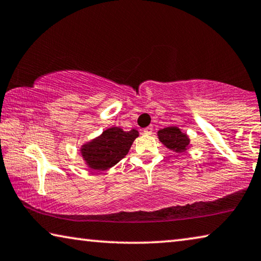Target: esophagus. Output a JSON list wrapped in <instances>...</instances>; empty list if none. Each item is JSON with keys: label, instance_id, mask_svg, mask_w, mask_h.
<instances>
[{"label": "esophagus", "instance_id": "esophagus-1", "mask_svg": "<svg viewBox=\"0 0 261 261\" xmlns=\"http://www.w3.org/2000/svg\"><path fill=\"white\" fill-rule=\"evenodd\" d=\"M152 126H148V127H146V129H144V134L145 135H151L152 134Z\"/></svg>", "mask_w": 261, "mask_h": 261}]
</instances>
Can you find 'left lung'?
<instances>
[{
  "instance_id": "obj_1",
  "label": "left lung",
  "mask_w": 261,
  "mask_h": 261,
  "mask_svg": "<svg viewBox=\"0 0 261 261\" xmlns=\"http://www.w3.org/2000/svg\"><path fill=\"white\" fill-rule=\"evenodd\" d=\"M156 135H158L161 144H164L168 150L175 153H184L192 146L189 136L175 125L160 129L156 132Z\"/></svg>"
}]
</instances>
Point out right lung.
Returning <instances> with one entry per match:
<instances>
[{
  "label": "right lung",
  "instance_id": "obj_1",
  "mask_svg": "<svg viewBox=\"0 0 261 261\" xmlns=\"http://www.w3.org/2000/svg\"><path fill=\"white\" fill-rule=\"evenodd\" d=\"M139 136L138 130L124 131L119 126H110L80 147V155L87 167L93 171H107L127 154L132 143Z\"/></svg>",
  "mask_w": 261,
  "mask_h": 261
}]
</instances>
